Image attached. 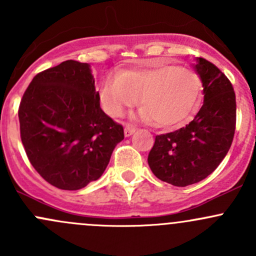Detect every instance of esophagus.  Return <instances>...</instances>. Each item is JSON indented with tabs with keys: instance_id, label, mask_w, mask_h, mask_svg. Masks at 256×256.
Returning a JSON list of instances; mask_svg holds the SVG:
<instances>
[{
	"instance_id": "obj_1",
	"label": "esophagus",
	"mask_w": 256,
	"mask_h": 256,
	"mask_svg": "<svg viewBox=\"0 0 256 256\" xmlns=\"http://www.w3.org/2000/svg\"><path fill=\"white\" fill-rule=\"evenodd\" d=\"M135 130H136V128L134 125H126V128H125V130H124V132H125L126 138H128V136H131L134 132H135Z\"/></svg>"
}]
</instances>
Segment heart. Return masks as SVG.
Returning <instances> with one entry per match:
<instances>
[{
  "label": "heart",
  "instance_id": "obj_1",
  "mask_svg": "<svg viewBox=\"0 0 256 256\" xmlns=\"http://www.w3.org/2000/svg\"><path fill=\"white\" fill-rule=\"evenodd\" d=\"M202 79L192 69L157 59L147 66L109 74L99 85V98L108 115L118 118L141 100L140 118L157 128L183 125L197 109Z\"/></svg>",
  "mask_w": 256,
  "mask_h": 256
}]
</instances>
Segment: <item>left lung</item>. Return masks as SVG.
Wrapping results in <instances>:
<instances>
[{"instance_id":"obj_1","label":"left lung","mask_w":256,"mask_h":256,"mask_svg":"<svg viewBox=\"0 0 256 256\" xmlns=\"http://www.w3.org/2000/svg\"><path fill=\"white\" fill-rule=\"evenodd\" d=\"M194 69L203 84L202 108L184 128L157 135L147 158L154 176L176 187L209 176L228 154L236 132V102L230 80L204 58L197 59Z\"/></svg>"}]
</instances>
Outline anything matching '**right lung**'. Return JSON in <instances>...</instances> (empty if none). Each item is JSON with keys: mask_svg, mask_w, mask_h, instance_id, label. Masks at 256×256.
Masks as SVG:
<instances>
[{"mask_svg": "<svg viewBox=\"0 0 256 256\" xmlns=\"http://www.w3.org/2000/svg\"><path fill=\"white\" fill-rule=\"evenodd\" d=\"M30 164L59 190H76L104 174L124 128L100 108L90 66L66 60L33 78L18 109Z\"/></svg>", "mask_w": 256, "mask_h": 256, "instance_id": "right-lung-1", "label": "right lung"}]
</instances>
